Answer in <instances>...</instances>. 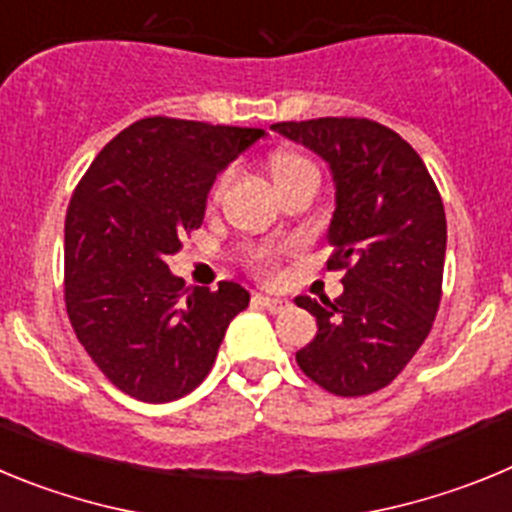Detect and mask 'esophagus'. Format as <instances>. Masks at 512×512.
<instances>
[{"label": "esophagus", "instance_id": "esophagus-1", "mask_svg": "<svg viewBox=\"0 0 512 512\" xmlns=\"http://www.w3.org/2000/svg\"><path fill=\"white\" fill-rule=\"evenodd\" d=\"M259 302L269 312H284L289 307V300L282 295H259Z\"/></svg>", "mask_w": 512, "mask_h": 512}]
</instances>
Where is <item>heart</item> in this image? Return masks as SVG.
Returning <instances> with one entry per match:
<instances>
[{
  "instance_id": "b5f03b06",
  "label": "heart",
  "mask_w": 512,
  "mask_h": 512,
  "mask_svg": "<svg viewBox=\"0 0 512 512\" xmlns=\"http://www.w3.org/2000/svg\"><path fill=\"white\" fill-rule=\"evenodd\" d=\"M305 169H312V164L305 156H300V153H277V156L271 158V176H274V182H282L287 176H295ZM223 184L225 179L217 182V192L223 189Z\"/></svg>"
}]
</instances>
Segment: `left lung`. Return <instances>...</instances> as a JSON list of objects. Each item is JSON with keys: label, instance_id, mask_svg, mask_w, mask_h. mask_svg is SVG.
<instances>
[{"label": "left lung", "instance_id": "8db88e82", "mask_svg": "<svg viewBox=\"0 0 512 512\" xmlns=\"http://www.w3.org/2000/svg\"><path fill=\"white\" fill-rule=\"evenodd\" d=\"M271 130L328 164L336 187L328 269H346L333 302L297 297L318 320V336L297 351V364L333 395H372L431 333L446 259L441 194L408 140L379 122L320 117Z\"/></svg>", "mask_w": 512, "mask_h": 512}]
</instances>
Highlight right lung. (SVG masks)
<instances>
[{
	"label": "right lung",
	"mask_w": 512,
	"mask_h": 512,
	"mask_svg": "<svg viewBox=\"0 0 512 512\" xmlns=\"http://www.w3.org/2000/svg\"><path fill=\"white\" fill-rule=\"evenodd\" d=\"M259 128L146 117L99 151L63 228L66 310L117 390L143 402L192 392L215 364L248 289L189 287L166 264L205 220L217 174L264 138Z\"/></svg>",
	"instance_id": "obj_1"
}]
</instances>
